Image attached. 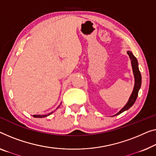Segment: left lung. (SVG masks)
I'll list each match as a JSON object with an SVG mask.
<instances>
[{
	"label": "left lung",
	"instance_id": "1",
	"mask_svg": "<svg viewBox=\"0 0 156 156\" xmlns=\"http://www.w3.org/2000/svg\"><path fill=\"white\" fill-rule=\"evenodd\" d=\"M127 55H129L130 60H131L132 71H133L134 77V89H133V91H132V92L131 95H130L128 101L127 102V104H125L124 107H123L121 110L119 111V112L117 113L115 115H113V116L119 115L120 113L124 112L125 111L128 110L130 107H132V106H133V104H134V102H135L136 98H137L139 90H140V87H141V73H140V71H139V69L137 59H136V58L134 57V55L132 54V52H131V51H127Z\"/></svg>",
	"mask_w": 156,
	"mask_h": 156
}]
</instances>
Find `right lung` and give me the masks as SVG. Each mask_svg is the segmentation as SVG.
Wrapping results in <instances>:
<instances>
[{
    "label": "right lung",
    "mask_w": 156,
    "mask_h": 156,
    "mask_svg": "<svg viewBox=\"0 0 156 156\" xmlns=\"http://www.w3.org/2000/svg\"><path fill=\"white\" fill-rule=\"evenodd\" d=\"M62 104V103H61ZM60 106V105H59ZM59 106H58V107L57 108V109L59 107ZM53 112H54V111H52V112H51V113H48V114H47V115H34L33 116L34 118H45V117H47V116H48V115H50L51 113H52Z\"/></svg>",
    "instance_id": "1"
}]
</instances>
